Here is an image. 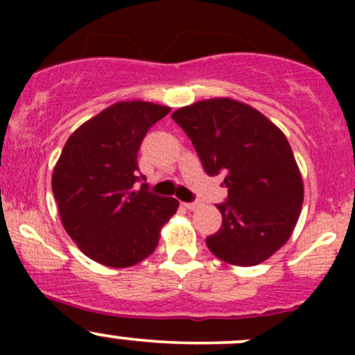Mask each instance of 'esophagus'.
<instances>
[{"label":"esophagus","instance_id":"esophagus-1","mask_svg":"<svg viewBox=\"0 0 355 355\" xmlns=\"http://www.w3.org/2000/svg\"><path fill=\"white\" fill-rule=\"evenodd\" d=\"M200 206H202V204H200L199 200H194V202H184V207L189 211H196Z\"/></svg>","mask_w":355,"mask_h":355}]
</instances>
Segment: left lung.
Masks as SVG:
<instances>
[{"instance_id":"obj_1","label":"left lung","mask_w":355,"mask_h":355,"mask_svg":"<svg viewBox=\"0 0 355 355\" xmlns=\"http://www.w3.org/2000/svg\"><path fill=\"white\" fill-rule=\"evenodd\" d=\"M194 144L209 177L225 175L228 189L221 227L206 237L211 252L235 266L273 256L300 214L304 185L284 132L244 103L214 98L171 114Z\"/></svg>"}]
</instances>
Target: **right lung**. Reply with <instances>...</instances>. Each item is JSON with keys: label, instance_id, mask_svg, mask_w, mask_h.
<instances>
[{"label": "right lung", "instance_id": "right-lung-1", "mask_svg": "<svg viewBox=\"0 0 355 355\" xmlns=\"http://www.w3.org/2000/svg\"><path fill=\"white\" fill-rule=\"evenodd\" d=\"M170 113L144 101L114 103L68 137L53 171V194L67 234L96 263L128 268L155 252L178 200L135 193L137 153L149 128Z\"/></svg>", "mask_w": 355, "mask_h": 355}]
</instances>
